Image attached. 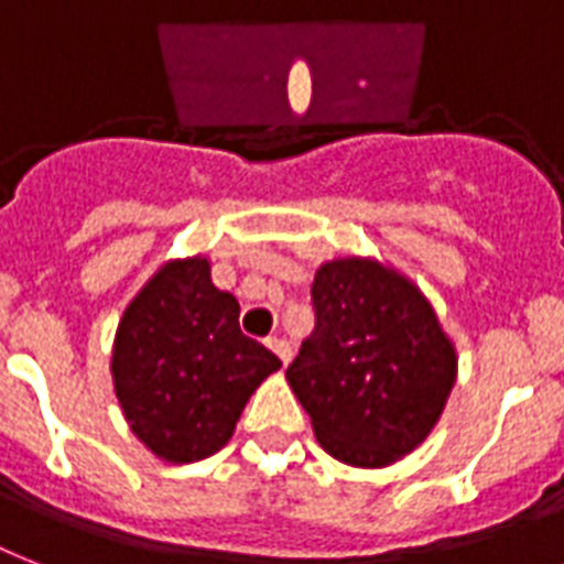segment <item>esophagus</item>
Here are the masks:
<instances>
[{
    "label": "esophagus",
    "mask_w": 564,
    "mask_h": 564,
    "mask_svg": "<svg viewBox=\"0 0 564 564\" xmlns=\"http://www.w3.org/2000/svg\"><path fill=\"white\" fill-rule=\"evenodd\" d=\"M265 345H269V348H272V351L278 354V360H281L283 366H286V362L292 360L290 343H286V339H281V336H272V339H265Z\"/></svg>",
    "instance_id": "esophagus-1"
}]
</instances>
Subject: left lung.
<instances>
[{
  "mask_svg": "<svg viewBox=\"0 0 564 564\" xmlns=\"http://www.w3.org/2000/svg\"><path fill=\"white\" fill-rule=\"evenodd\" d=\"M316 330L286 369L318 445L383 468L436 427L456 380L454 343L424 292L371 257H339L313 281Z\"/></svg>",
  "mask_w": 564,
  "mask_h": 564,
  "instance_id": "obj_1",
  "label": "left lung"
}]
</instances>
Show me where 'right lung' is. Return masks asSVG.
I'll return each mask as SVG.
<instances>
[{
  "label": "right lung",
  "mask_w": 564,
  "mask_h": 564,
  "mask_svg": "<svg viewBox=\"0 0 564 564\" xmlns=\"http://www.w3.org/2000/svg\"><path fill=\"white\" fill-rule=\"evenodd\" d=\"M281 369L239 330V304L210 281V260H170L119 318L110 375L131 433L184 465L228 445L248 398Z\"/></svg>",
  "instance_id": "add662e5"
}]
</instances>
